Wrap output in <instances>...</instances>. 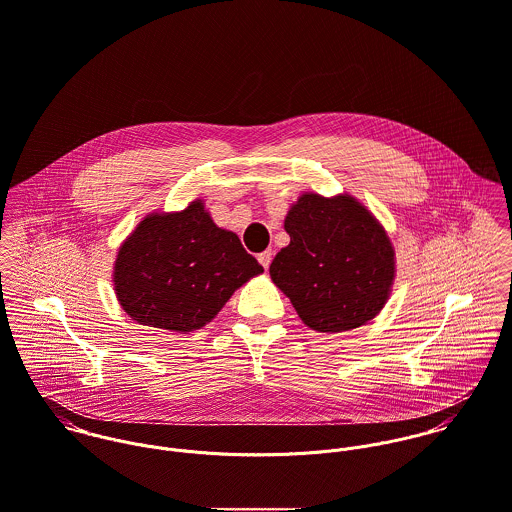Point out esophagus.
<instances>
[{
    "label": "esophagus",
    "instance_id": "34e87169",
    "mask_svg": "<svg viewBox=\"0 0 512 512\" xmlns=\"http://www.w3.org/2000/svg\"><path fill=\"white\" fill-rule=\"evenodd\" d=\"M257 259H259V263L263 265V269H269V265H271V261H273V251H271V249H267V251L259 253V255H257Z\"/></svg>",
    "mask_w": 512,
    "mask_h": 512
}]
</instances>
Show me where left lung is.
<instances>
[{
  "mask_svg": "<svg viewBox=\"0 0 512 512\" xmlns=\"http://www.w3.org/2000/svg\"><path fill=\"white\" fill-rule=\"evenodd\" d=\"M291 243L273 259V283L316 332L354 330L386 307L396 251L376 215L350 194L305 192L285 217Z\"/></svg>",
  "mask_w": 512,
  "mask_h": 512,
  "instance_id": "left-lung-1",
  "label": "left lung"
}]
</instances>
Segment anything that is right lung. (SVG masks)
<instances>
[{
	"label": "right lung",
	"instance_id": "obj_1",
	"mask_svg": "<svg viewBox=\"0 0 512 512\" xmlns=\"http://www.w3.org/2000/svg\"><path fill=\"white\" fill-rule=\"evenodd\" d=\"M263 267L233 231L213 223L204 200L152 211L122 241L112 267L122 310L144 326L194 332Z\"/></svg>",
	"mask_w": 512,
	"mask_h": 512
}]
</instances>
